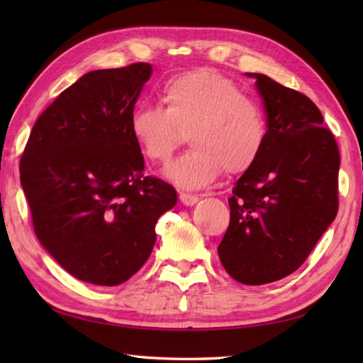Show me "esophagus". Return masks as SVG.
<instances>
[{"mask_svg": "<svg viewBox=\"0 0 363 363\" xmlns=\"http://www.w3.org/2000/svg\"><path fill=\"white\" fill-rule=\"evenodd\" d=\"M179 199H181V203L184 206H194V204H196L199 201V196L187 194V191H181Z\"/></svg>", "mask_w": 363, "mask_h": 363, "instance_id": "obj_1", "label": "esophagus"}]
</instances>
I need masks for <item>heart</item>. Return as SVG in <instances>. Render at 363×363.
<instances>
[{"mask_svg": "<svg viewBox=\"0 0 363 363\" xmlns=\"http://www.w3.org/2000/svg\"><path fill=\"white\" fill-rule=\"evenodd\" d=\"M159 99L162 107L134 109L129 133L152 164H167L189 135L194 148L167 169L177 186L203 187L223 172L243 174L259 160L267 142L265 115L226 76L212 70L173 76Z\"/></svg>", "mask_w": 363, "mask_h": 363, "instance_id": "obj_1", "label": "heart"}]
</instances>
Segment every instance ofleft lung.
I'll list each match as a JSON object with an SVG mask.
<instances>
[{"label":"left lung","instance_id":"left-lung-1","mask_svg":"<svg viewBox=\"0 0 363 363\" xmlns=\"http://www.w3.org/2000/svg\"><path fill=\"white\" fill-rule=\"evenodd\" d=\"M267 113L259 160L237 181L218 256L246 285L279 281L304 264L338 211L340 152L311 98L248 73Z\"/></svg>","mask_w":363,"mask_h":363}]
</instances>
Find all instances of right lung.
Instances as JSON below:
<instances>
[{
	"mask_svg": "<svg viewBox=\"0 0 363 363\" xmlns=\"http://www.w3.org/2000/svg\"><path fill=\"white\" fill-rule=\"evenodd\" d=\"M150 64L95 70L65 89L34 123L20 181L34 233L76 279L118 285L148 260L156 223L176 190L145 176L129 118Z\"/></svg>",
	"mask_w": 363,
	"mask_h": 363,
	"instance_id": "1",
	"label": "right lung"
}]
</instances>
